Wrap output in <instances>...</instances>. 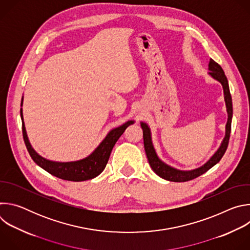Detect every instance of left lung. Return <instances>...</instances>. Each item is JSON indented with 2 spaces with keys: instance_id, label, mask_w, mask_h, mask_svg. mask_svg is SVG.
<instances>
[{
  "instance_id": "left-lung-1",
  "label": "left lung",
  "mask_w": 250,
  "mask_h": 250,
  "mask_svg": "<svg viewBox=\"0 0 250 250\" xmlns=\"http://www.w3.org/2000/svg\"><path fill=\"white\" fill-rule=\"evenodd\" d=\"M208 73L212 79L217 80L220 82L223 86L224 90V97L227 106V113H228V122L226 125V134L222 141V144L218 150L211 155V157L204 163L202 166L191 169V170H180L174 168L165 162H163L157 155L156 150L154 148L152 137H151V130L148 125L145 122L140 123V126L144 131V144H145V149L146 153L149 162L150 167L152 170L159 176L162 179H165L170 182H186L195 178L201 176L202 174L206 173L208 170H209L211 167L215 166L224 156L228 146H229V134H230V127H231V119H232V101L231 96L229 92V82L227 79V76L225 75V72L223 68L212 59H209L208 63Z\"/></svg>"
}]
</instances>
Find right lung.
Masks as SVG:
<instances>
[{
	"label": "right lung",
	"mask_w": 250,
	"mask_h": 250,
	"mask_svg": "<svg viewBox=\"0 0 250 250\" xmlns=\"http://www.w3.org/2000/svg\"><path fill=\"white\" fill-rule=\"evenodd\" d=\"M22 103H23V96L21 98V106H22ZM21 118L22 122L23 140L32 160L40 167H42L51 175L57 178H60V179H63V180L74 181V182L91 180L93 178L100 175L104 171L106 163H108L111 152L116 145V142L120 138V136L125 132V128L128 125L134 124L133 120H129L125 124H123L122 125L111 129L108 132V134L104 136V138L100 142V145L94 149V151L88 156H86L85 158L75 160V161L62 162V161H53V160L46 159L42 155H40L33 149L26 133V129L23 122L22 108H21Z\"/></svg>",
	"instance_id": "add662e5"
}]
</instances>
